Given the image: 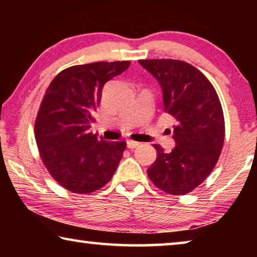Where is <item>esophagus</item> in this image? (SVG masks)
Returning a JSON list of instances; mask_svg holds the SVG:
<instances>
[{
  "instance_id": "obj_1",
  "label": "esophagus",
  "mask_w": 257,
  "mask_h": 257,
  "mask_svg": "<svg viewBox=\"0 0 257 257\" xmlns=\"http://www.w3.org/2000/svg\"><path fill=\"white\" fill-rule=\"evenodd\" d=\"M139 144H141V143H138V142H135V141H132V139H129V141H127V146H128V149H136V147H138L139 146Z\"/></svg>"
}]
</instances>
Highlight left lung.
I'll return each mask as SVG.
<instances>
[{"instance_id": "obj_1", "label": "left lung", "mask_w": 257, "mask_h": 257, "mask_svg": "<svg viewBox=\"0 0 257 257\" xmlns=\"http://www.w3.org/2000/svg\"><path fill=\"white\" fill-rule=\"evenodd\" d=\"M162 88L164 110L176 119V146L165 153L158 144L147 175L161 190L185 195L206 179L219 160L224 142L220 99L207 78L179 60H139Z\"/></svg>"}]
</instances>
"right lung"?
<instances>
[{
  "instance_id": "right-lung-1",
  "label": "right lung",
  "mask_w": 257,
  "mask_h": 257,
  "mask_svg": "<svg viewBox=\"0 0 257 257\" xmlns=\"http://www.w3.org/2000/svg\"><path fill=\"white\" fill-rule=\"evenodd\" d=\"M129 66L115 61L70 67L46 89L35 122L37 147L52 177L72 193L102 188L122 159L127 143L106 142L89 129L105 82Z\"/></svg>"
}]
</instances>
